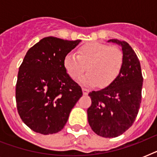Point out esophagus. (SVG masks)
I'll return each instance as SVG.
<instances>
[{
	"mask_svg": "<svg viewBox=\"0 0 157 157\" xmlns=\"http://www.w3.org/2000/svg\"><path fill=\"white\" fill-rule=\"evenodd\" d=\"M82 91H83V94L84 95H88V94H89V90H87V89L86 88H82Z\"/></svg>",
	"mask_w": 157,
	"mask_h": 157,
	"instance_id": "esophagus-1",
	"label": "esophagus"
}]
</instances>
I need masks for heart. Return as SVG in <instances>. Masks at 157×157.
<instances>
[{
  "mask_svg": "<svg viewBox=\"0 0 157 157\" xmlns=\"http://www.w3.org/2000/svg\"><path fill=\"white\" fill-rule=\"evenodd\" d=\"M64 67L73 80L78 79L86 69L88 73L81 78V84L107 87L119 76L123 66V54L117 46L90 42L79 48L77 55L68 53L64 57Z\"/></svg>",
  "mask_w": 157,
  "mask_h": 157,
  "instance_id": "heart-1",
  "label": "heart"
}]
</instances>
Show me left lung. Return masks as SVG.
<instances>
[{
  "instance_id": "8db88e82",
  "label": "left lung",
  "mask_w": 157,
  "mask_h": 157,
  "mask_svg": "<svg viewBox=\"0 0 157 157\" xmlns=\"http://www.w3.org/2000/svg\"><path fill=\"white\" fill-rule=\"evenodd\" d=\"M121 45L123 66L119 76L107 88L90 92L88 121L96 134L116 138L134 124L142 100L143 75L136 54L126 41L112 39Z\"/></svg>"
}]
</instances>
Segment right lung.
<instances>
[{"instance_id":"1","label":"right lung","mask_w":157,"mask_h":157,"mask_svg":"<svg viewBox=\"0 0 157 157\" xmlns=\"http://www.w3.org/2000/svg\"><path fill=\"white\" fill-rule=\"evenodd\" d=\"M80 42L48 36L26 54L18 70L16 105L22 121L34 132L51 134L63 129L83 94L63 64L64 57Z\"/></svg>"}]
</instances>
